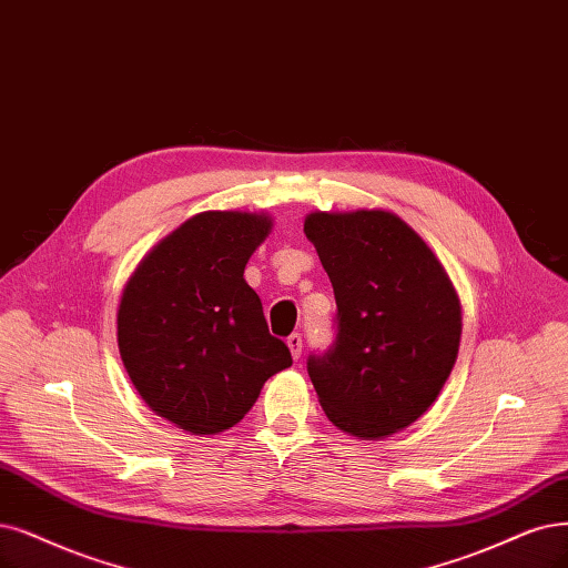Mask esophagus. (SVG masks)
<instances>
[{
	"label": "esophagus",
	"instance_id": "obj_1",
	"mask_svg": "<svg viewBox=\"0 0 568 568\" xmlns=\"http://www.w3.org/2000/svg\"><path fill=\"white\" fill-rule=\"evenodd\" d=\"M302 334H290V337H287V348H290V353H292V358H295V361H300L302 358Z\"/></svg>",
	"mask_w": 568,
	"mask_h": 568
}]
</instances>
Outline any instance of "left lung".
Listing matches in <instances>:
<instances>
[{
	"instance_id": "1",
	"label": "left lung",
	"mask_w": 568,
	"mask_h": 568,
	"mask_svg": "<svg viewBox=\"0 0 568 568\" xmlns=\"http://www.w3.org/2000/svg\"><path fill=\"white\" fill-rule=\"evenodd\" d=\"M316 245L337 300L339 332L308 376L339 430L384 439L437 400L460 344L456 287L428 243L390 210H313Z\"/></svg>"
}]
</instances>
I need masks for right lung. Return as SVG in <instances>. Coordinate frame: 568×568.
<instances>
[{
  "mask_svg": "<svg viewBox=\"0 0 568 568\" xmlns=\"http://www.w3.org/2000/svg\"><path fill=\"white\" fill-rule=\"evenodd\" d=\"M273 220L205 210L140 260L116 311L125 372L154 414L192 435L234 428L268 376L292 365L243 271Z\"/></svg>",
  "mask_w": 568,
  "mask_h": 568,
  "instance_id": "obj_1",
  "label": "right lung"
}]
</instances>
